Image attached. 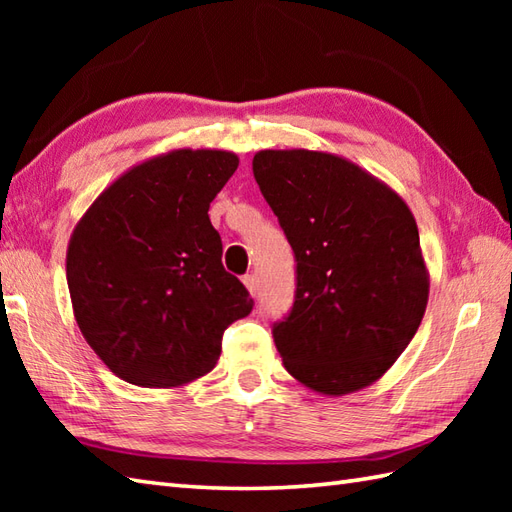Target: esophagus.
<instances>
[{"instance_id": "esophagus-1", "label": "esophagus", "mask_w": 512, "mask_h": 512, "mask_svg": "<svg viewBox=\"0 0 512 512\" xmlns=\"http://www.w3.org/2000/svg\"><path fill=\"white\" fill-rule=\"evenodd\" d=\"M244 286L248 288L250 297H257V292H259V281H257V277H255V275H246V277H244Z\"/></svg>"}]
</instances>
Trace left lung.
<instances>
[{"label": "left lung", "mask_w": 512, "mask_h": 512, "mask_svg": "<svg viewBox=\"0 0 512 512\" xmlns=\"http://www.w3.org/2000/svg\"><path fill=\"white\" fill-rule=\"evenodd\" d=\"M255 180L297 257V295L273 328L284 367L323 396L383 376L429 301V270L407 202L352 160L264 149Z\"/></svg>", "instance_id": "8db88e82"}]
</instances>
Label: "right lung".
Instances as JSON below:
<instances>
[{"instance_id": "1", "label": "right lung", "mask_w": 512, "mask_h": 512, "mask_svg": "<svg viewBox=\"0 0 512 512\" xmlns=\"http://www.w3.org/2000/svg\"><path fill=\"white\" fill-rule=\"evenodd\" d=\"M237 165L233 151L171 149L121 173L76 222L65 255L74 319L125 383L171 389L202 378L224 330L253 310L209 220Z\"/></svg>"}]
</instances>
